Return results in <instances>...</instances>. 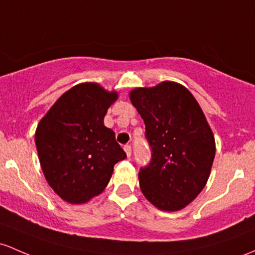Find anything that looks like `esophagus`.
<instances>
[{"mask_svg":"<svg viewBox=\"0 0 255 255\" xmlns=\"http://www.w3.org/2000/svg\"><path fill=\"white\" fill-rule=\"evenodd\" d=\"M123 149H125L128 157H130V156H132V146H130V145H125V147H123Z\"/></svg>","mask_w":255,"mask_h":255,"instance_id":"1","label":"esophagus"}]
</instances>
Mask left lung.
<instances>
[{
    "label": "left lung",
    "mask_w": 255,
    "mask_h": 255,
    "mask_svg": "<svg viewBox=\"0 0 255 255\" xmlns=\"http://www.w3.org/2000/svg\"><path fill=\"white\" fill-rule=\"evenodd\" d=\"M145 123L150 162L139 170L145 197L162 211L183 209L202 191L215 156L214 136L202 109L179 83L130 92Z\"/></svg>",
    "instance_id": "left-lung-1"
}]
</instances>
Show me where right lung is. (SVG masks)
<instances>
[{"instance_id":"right-lung-1","label":"right lung","mask_w":255,"mask_h":255,"mask_svg":"<svg viewBox=\"0 0 255 255\" xmlns=\"http://www.w3.org/2000/svg\"><path fill=\"white\" fill-rule=\"evenodd\" d=\"M117 93L97 83L72 87L41 120L35 134L38 158L49 186L69 203H85L110 181L114 166L127 157L104 126Z\"/></svg>"}]
</instances>
